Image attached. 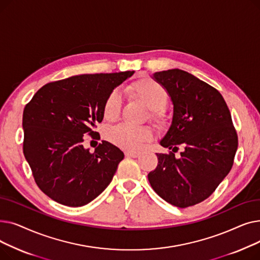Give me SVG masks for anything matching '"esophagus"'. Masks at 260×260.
I'll use <instances>...</instances> for the list:
<instances>
[{"label":"esophagus","mask_w":260,"mask_h":260,"mask_svg":"<svg viewBox=\"0 0 260 260\" xmlns=\"http://www.w3.org/2000/svg\"><path fill=\"white\" fill-rule=\"evenodd\" d=\"M139 153H137V152H125V156L126 157H132V158H137V157H139Z\"/></svg>","instance_id":"obj_1"}]
</instances>
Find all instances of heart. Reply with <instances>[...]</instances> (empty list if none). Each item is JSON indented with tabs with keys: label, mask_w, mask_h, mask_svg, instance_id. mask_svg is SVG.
Returning a JSON list of instances; mask_svg holds the SVG:
<instances>
[{
	"label": "heart",
	"mask_w": 260,
	"mask_h": 260,
	"mask_svg": "<svg viewBox=\"0 0 260 260\" xmlns=\"http://www.w3.org/2000/svg\"><path fill=\"white\" fill-rule=\"evenodd\" d=\"M127 91L149 109L148 118L156 125L162 126L167 122V114L163 109L168 100V93L161 84L151 78H142L135 81L127 87ZM121 108V98L118 91H112L104 102L103 115L106 120L118 118ZM109 140L116 145L136 151L152 138V133L147 127L120 124L109 132Z\"/></svg>",
	"instance_id": "b5f03b06"
}]
</instances>
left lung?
<instances>
[{"label": "left lung", "mask_w": 260, "mask_h": 260, "mask_svg": "<svg viewBox=\"0 0 260 260\" xmlns=\"http://www.w3.org/2000/svg\"><path fill=\"white\" fill-rule=\"evenodd\" d=\"M173 102L169 131L160 140L169 154H156L157 168L147 175L167 202L187 208L210 197L233 167L238 146L229 107L213 86L187 72L169 70L152 77ZM183 148L181 157L174 153Z\"/></svg>", "instance_id": "obj_1"}]
</instances>
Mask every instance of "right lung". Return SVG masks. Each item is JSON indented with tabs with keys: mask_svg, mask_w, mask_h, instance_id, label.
Here are the masks:
<instances>
[{
	"mask_svg": "<svg viewBox=\"0 0 260 260\" xmlns=\"http://www.w3.org/2000/svg\"><path fill=\"white\" fill-rule=\"evenodd\" d=\"M133 72L80 75L41 87L23 112V153L36 183L52 200L82 207L111 183L124 154L102 141L93 153L84 135L103 120L108 94Z\"/></svg>",
	"mask_w": 260,
	"mask_h": 260,
	"instance_id": "add662e5",
	"label": "right lung"
}]
</instances>
